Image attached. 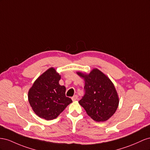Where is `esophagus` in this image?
Instances as JSON below:
<instances>
[{"label": "esophagus", "instance_id": "esophagus-1", "mask_svg": "<svg viewBox=\"0 0 150 150\" xmlns=\"http://www.w3.org/2000/svg\"><path fill=\"white\" fill-rule=\"evenodd\" d=\"M71 99H72V100H73V101H75V100H76L78 99V96L75 95L74 97H73L71 98Z\"/></svg>", "mask_w": 150, "mask_h": 150}]
</instances>
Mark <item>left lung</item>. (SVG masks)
<instances>
[{
	"label": "left lung",
	"mask_w": 150,
	"mask_h": 150,
	"mask_svg": "<svg viewBox=\"0 0 150 150\" xmlns=\"http://www.w3.org/2000/svg\"><path fill=\"white\" fill-rule=\"evenodd\" d=\"M84 79L85 94L79 103L93 120L105 121L116 111L119 97L113 83L101 71L93 69L90 74L77 72Z\"/></svg>",
	"instance_id": "8db88e82"
}]
</instances>
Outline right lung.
Returning <instances> with one entry per match:
<instances>
[{
    "label": "right lung",
    "mask_w": 150,
    "mask_h": 150,
    "mask_svg": "<svg viewBox=\"0 0 150 150\" xmlns=\"http://www.w3.org/2000/svg\"><path fill=\"white\" fill-rule=\"evenodd\" d=\"M60 79L56 70L50 68L29 90L30 105L40 117L48 121L57 118L72 102L70 98L65 96V87L59 84Z\"/></svg>",
    "instance_id": "1"
}]
</instances>
